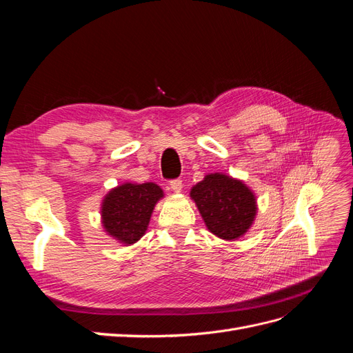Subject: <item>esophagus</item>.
Listing matches in <instances>:
<instances>
[{
  "label": "esophagus",
  "instance_id": "1",
  "mask_svg": "<svg viewBox=\"0 0 353 353\" xmlns=\"http://www.w3.org/2000/svg\"><path fill=\"white\" fill-rule=\"evenodd\" d=\"M169 187H170V190L174 191V193H181V190H183V181H179V179L170 181Z\"/></svg>",
  "mask_w": 353,
  "mask_h": 353
}]
</instances>
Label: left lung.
Here are the masks:
<instances>
[{"label":"left lung","instance_id":"1","mask_svg":"<svg viewBox=\"0 0 353 353\" xmlns=\"http://www.w3.org/2000/svg\"><path fill=\"white\" fill-rule=\"evenodd\" d=\"M190 197L206 228L227 241L243 237L258 215L254 191L244 181L223 172L208 174L191 187Z\"/></svg>","mask_w":353,"mask_h":353}]
</instances>
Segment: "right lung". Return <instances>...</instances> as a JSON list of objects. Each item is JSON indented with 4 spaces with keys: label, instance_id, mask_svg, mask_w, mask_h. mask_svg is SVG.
<instances>
[{
    "label": "right lung",
    "instance_id": "obj_1",
    "mask_svg": "<svg viewBox=\"0 0 353 353\" xmlns=\"http://www.w3.org/2000/svg\"><path fill=\"white\" fill-rule=\"evenodd\" d=\"M163 190L154 183H123L112 188L101 200V227L122 245L140 240L150 223L152 213Z\"/></svg>",
    "mask_w": 353,
    "mask_h": 353
}]
</instances>
